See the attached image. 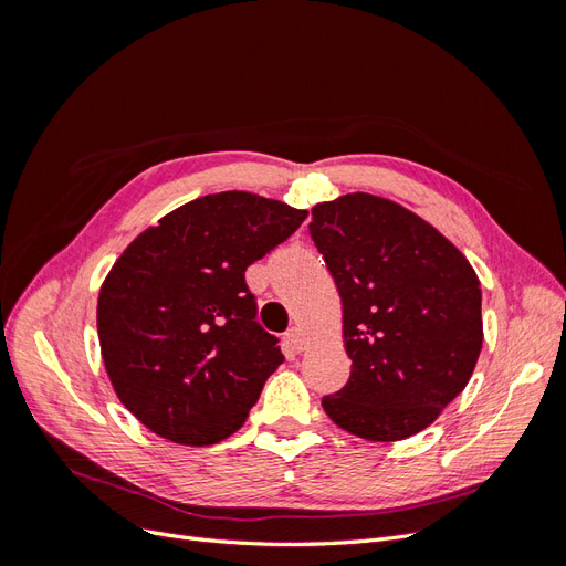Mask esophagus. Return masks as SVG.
Wrapping results in <instances>:
<instances>
[{"label": "esophagus", "mask_w": 566, "mask_h": 566, "mask_svg": "<svg viewBox=\"0 0 566 566\" xmlns=\"http://www.w3.org/2000/svg\"><path fill=\"white\" fill-rule=\"evenodd\" d=\"M285 345L293 349V352H302L304 349V335H302V331L297 328V325H293V328L285 333Z\"/></svg>", "instance_id": "1"}]
</instances>
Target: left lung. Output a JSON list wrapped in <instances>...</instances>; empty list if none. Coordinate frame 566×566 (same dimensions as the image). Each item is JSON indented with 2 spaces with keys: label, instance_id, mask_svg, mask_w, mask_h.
Segmentation results:
<instances>
[{
  "label": "left lung",
  "instance_id": "left-lung-1",
  "mask_svg": "<svg viewBox=\"0 0 566 566\" xmlns=\"http://www.w3.org/2000/svg\"><path fill=\"white\" fill-rule=\"evenodd\" d=\"M310 233L337 285L352 358L323 410L368 441L422 432L465 389L482 352L474 269L432 224L370 193L318 202Z\"/></svg>",
  "mask_w": 566,
  "mask_h": 566
}]
</instances>
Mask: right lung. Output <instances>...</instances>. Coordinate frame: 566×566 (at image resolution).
Segmentation results:
<instances>
[{"instance_id": "add662e5", "label": "right lung", "mask_w": 566, "mask_h": 566, "mask_svg": "<svg viewBox=\"0 0 566 566\" xmlns=\"http://www.w3.org/2000/svg\"><path fill=\"white\" fill-rule=\"evenodd\" d=\"M304 219L281 200L212 193L119 254L98 293L101 356L117 399L150 432L210 447L241 430L283 364L279 337L256 323L245 269Z\"/></svg>"}]
</instances>
